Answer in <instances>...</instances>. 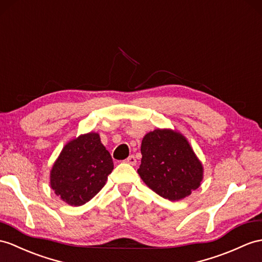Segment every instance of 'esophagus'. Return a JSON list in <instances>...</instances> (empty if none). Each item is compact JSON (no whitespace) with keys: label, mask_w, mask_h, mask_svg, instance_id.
I'll list each match as a JSON object with an SVG mask.
<instances>
[{"label":"esophagus","mask_w":262,"mask_h":262,"mask_svg":"<svg viewBox=\"0 0 262 262\" xmlns=\"http://www.w3.org/2000/svg\"><path fill=\"white\" fill-rule=\"evenodd\" d=\"M125 162L129 163L131 165H136L137 164V159L135 156H130L127 159H125Z\"/></svg>","instance_id":"34e87169"}]
</instances>
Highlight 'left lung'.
Segmentation results:
<instances>
[{"mask_svg":"<svg viewBox=\"0 0 262 262\" xmlns=\"http://www.w3.org/2000/svg\"><path fill=\"white\" fill-rule=\"evenodd\" d=\"M138 173L150 189L171 201L180 200L199 188L202 164L183 136L171 130H155L141 144Z\"/></svg>","mask_w":262,"mask_h":262,"instance_id":"left-lung-1","label":"left lung"}]
</instances>
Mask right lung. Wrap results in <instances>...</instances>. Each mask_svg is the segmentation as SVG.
<instances>
[{
    "instance_id": "1",
    "label": "right lung",
    "mask_w": 262,
    "mask_h": 262,
    "mask_svg": "<svg viewBox=\"0 0 262 262\" xmlns=\"http://www.w3.org/2000/svg\"><path fill=\"white\" fill-rule=\"evenodd\" d=\"M112 170V158L99 135L88 133L63 148L51 171V188L69 205L82 206L104 187Z\"/></svg>"
}]
</instances>
